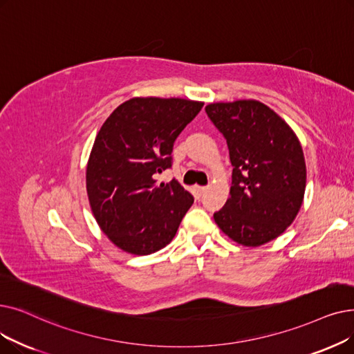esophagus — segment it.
<instances>
[{"label": "esophagus", "mask_w": 354, "mask_h": 354, "mask_svg": "<svg viewBox=\"0 0 354 354\" xmlns=\"http://www.w3.org/2000/svg\"><path fill=\"white\" fill-rule=\"evenodd\" d=\"M207 188L205 187H194V192L196 195V198H201L205 194Z\"/></svg>", "instance_id": "esophagus-1"}]
</instances>
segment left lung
<instances>
[{
	"instance_id": "8db88e82",
	"label": "left lung",
	"mask_w": 354,
	"mask_h": 354,
	"mask_svg": "<svg viewBox=\"0 0 354 354\" xmlns=\"http://www.w3.org/2000/svg\"><path fill=\"white\" fill-rule=\"evenodd\" d=\"M224 136L233 166L230 198L214 212L223 232L243 245L281 236L302 205L306 167L301 143L286 122L254 100L205 106Z\"/></svg>"
}]
</instances>
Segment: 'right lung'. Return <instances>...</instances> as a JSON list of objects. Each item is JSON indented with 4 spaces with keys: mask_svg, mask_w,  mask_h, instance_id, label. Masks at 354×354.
Instances as JSON below:
<instances>
[{
    "mask_svg": "<svg viewBox=\"0 0 354 354\" xmlns=\"http://www.w3.org/2000/svg\"><path fill=\"white\" fill-rule=\"evenodd\" d=\"M204 102L131 98L98 131L86 167L92 214L109 239L133 254H150L172 241L194 196L158 174L172 166L174 143Z\"/></svg>",
    "mask_w": 354,
    "mask_h": 354,
    "instance_id": "obj_1",
    "label": "right lung"
}]
</instances>
